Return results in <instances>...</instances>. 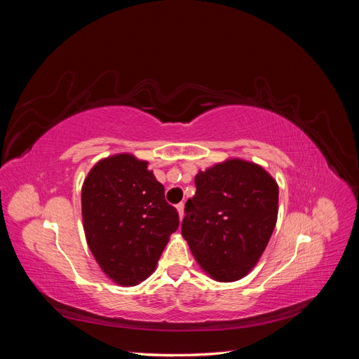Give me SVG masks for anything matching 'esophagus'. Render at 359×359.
Instances as JSON below:
<instances>
[{
    "instance_id": "obj_1",
    "label": "esophagus",
    "mask_w": 359,
    "mask_h": 359,
    "mask_svg": "<svg viewBox=\"0 0 359 359\" xmlns=\"http://www.w3.org/2000/svg\"><path fill=\"white\" fill-rule=\"evenodd\" d=\"M177 210H178V214H180V219H182V217H184V203H178Z\"/></svg>"
}]
</instances>
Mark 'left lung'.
<instances>
[{
  "label": "left lung",
  "instance_id": "8db88e82",
  "mask_svg": "<svg viewBox=\"0 0 359 359\" xmlns=\"http://www.w3.org/2000/svg\"><path fill=\"white\" fill-rule=\"evenodd\" d=\"M181 233L198 264L219 281L252 269L269 241L278 212V186L255 163L227 160L194 177Z\"/></svg>",
  "mask_w": 359,
  "mask_h": 359
}]
</instances>
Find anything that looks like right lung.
<instances>
[{
  "label": "right lung",
  "instance_id": "obj_1",
  "mask_svg": "<svg viewBox=\"0 0 359 359\" xmlns=\"http://www.w3.org/2000/svg\"><path fill=\"white\" fill-rule=\"evenodd\" d=\"M86 243L103 273L135 286L153 273L180 215L147 161L118 154L97 163L82 187Z\"/></svg>",
  "mask_w": 359,
  "mask_h": 359
}]
</instances>
